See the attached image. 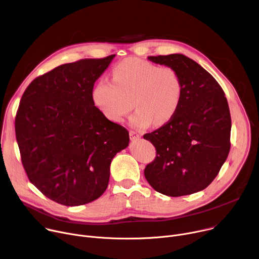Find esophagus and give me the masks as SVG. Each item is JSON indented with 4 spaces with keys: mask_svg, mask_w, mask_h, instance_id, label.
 Returning a JSON list of instances; mask_svg holds the SVG:
<instances>
[{
    "mask_svg": "<svg viewBox=\"0 0 259 259\" xmlns=\"http://www.w3.org/2000/svg\"><path fill=\"white\" fill-rule=\"evenodd\" d=\"M129 136H130V139H131V140H137V139L140 138V134L137 133V132L134 131V130H130V131H129Z\"/></svg>",
    "mask_w": 259,
    "mask_h": 259,
    "instance_id": "34e87169",
    "label": "esophagus"
}]
</instances>
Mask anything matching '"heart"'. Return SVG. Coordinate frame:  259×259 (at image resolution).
<instances>
[{"instance_id": "1", "label": "heart", "mask_w": 259, "mask_h": 259, "mask_svg": "<svg viewBox=\"0 0 259 259\" xmlns=\"http://www.w3.org/2000/svg\"><path fill=\"white\" fill-rule=\"evenodd\" d=\"M183 95V84L172 66L128 58L112 71V81L99 80L92 90V99L108 120L120 123L134 107L131 124L144 128L168 123L177 113ZM134 103H132V101Z\"/></svg>"}]
</instances>
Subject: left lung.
Masks as SVG:
<instances>
[{"label":"left lung","instance_id":"obj_1","mask_svg":"<svg viewBox=\"0 0 259 259\" xmlns=\"http://www.w3.org/2000/svg\"><path fill=\"white\" fill-rule=\"evenodd\" d=\"M149 59L178 71L183 95L175 116L143 135L156 147L144 176L155 191L169 197L200 192L214 180L230 153L232 120L226 94L206 69L187 56Z\"/></svg>","mask_w":259,"mask_h":259}]
</instances>
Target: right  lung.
<instances>
[{"label":"right lung","instance_id":"obj_1","mask_svg":"<svg viewBox=\"0 0 259 259\" xmlns=\"http://www.w3.org/2000/svg\"><path fill=\"white\" fill-rule=\"evenodd\" d=\"M116 55L61 64L25 89L15 117L21 163L48 199L80 206L106 190L109 166L129 143L125 127L95 106V81Z\"/></svg>","mask_w":259,"mask_h":259}]
</instances>
